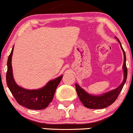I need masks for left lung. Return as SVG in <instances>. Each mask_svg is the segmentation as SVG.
Masks as SVG:
<instances>
[{"label": "left lung", "mask_w": 133, "mask_h": 133, "mask_svg": "<svg viewBox=\"0 0 133 133\" xmlns=\"http://www.w3.org/2000/svg\"><path fill=\"white\" fill-rule=\"evenodd\" d=\"M115 38H116L117 41L119 43L121 48L122 51L123 52V54H124V62H123V65L124 79H123L122 83L117 88L101 94V95H92V94H89V93L86 92L84 89H82L78 84L76 83V89L77 95L79 96V99L83 104L84 106L86 108H90V109H104V108L109 106L116 100L117 97H118L119 94L123 89L124 84L126 83L128 75V70L126 64V54H125V52L123 47H122L119 40L117 37Z\"/></svg>", "instance_id": "8db88e82"}]
</instances>
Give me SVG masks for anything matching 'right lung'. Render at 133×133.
Wrapping results in <instances>:
<instances>
[{
  "label": "right lung",
  "mask_w": 133,
  "mask_h": 133,
  "mask_svg": "<svg viewBox=\"0 0 133 133\" xmlns=\"http://www.w3.org/2000/svg\"><path fill=\"white\" fill-rule=\"evenodd\" d=\"M14 45L7 60L6 82L9 90L18 103L21 106L33 110H41L46 108L52 101L56 88L62 78V75L52 79L42 88L37 89H27L19 86L13 77L12 57Z\"/></svg>",
  "instance_id": "obj_1"
}]
</instances>
